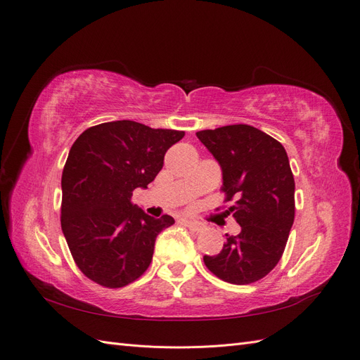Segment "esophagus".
Masks as SVG:
<instances>
[{
  "label": "esophagus",
  "instance_id": "1",
  "mask_svg": "<svg viewBox=\"0 0 360 360\" xmlns=\"http://www.w3.org/2000/svg\"><path fill=\"white\" fill-rule=\"evenodd\" d=\"M183 224L186 225V226H189L191 230H193V231H201L202 230V224L201 222H198V221H193V219H188V217H183Z\"/></svg>",
  "mask_w": 360,
  "mask_h": 360
}]
</instances>
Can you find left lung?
<instances>
[{"label": "left lung", "mask_w": 360, "mask_h": 360, "mask_svg": "<svg viewBox=\"0 0 360 360\" xmlns=\"http://www.w3.org/2000/svg\"><path fill=\"white\" fill-rule=\"evenodd\" d=\"M222 169L226 201L242 231L226 234L217 255L204 264L219 279L246 285L274 269L294 222V177L285 148L270 135L248 124L197 132Z\"/></svg>", "instance_id": "8db88e82"}]
</instances>
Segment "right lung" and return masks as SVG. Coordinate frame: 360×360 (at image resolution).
<instances>
[{
    "label": "right lung",
    "mask_w": 360,
    "mask_h": 360,
    "mask_svg": "<svg viewBox=\"0 0 360 360\" xmlns=\"http://www.w3.org/2000/svg\"><path fill=\"white\" fill-rule=\"evenodd\" d=\"M183 136V130L117 120L75 141L61 177V230L86 278L120 288L148 269L158 234L174 219L151 217L130 200L155 180L167 150Z\"/></svg>",
    "instance_id": "1"
}]
</instances>
